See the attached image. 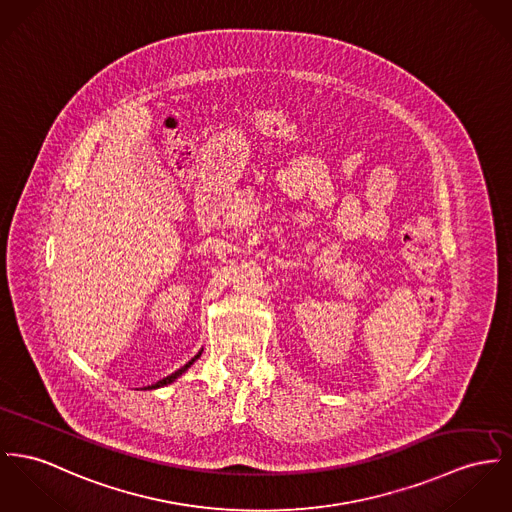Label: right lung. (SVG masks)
<instances>
[{
  "label": "right lung",
  "mask_w": 512,
  "mask_h": 512,
  "mask_svg": "<svg viewBox=\"0 0 512 512\" xmlns=\"http://www.w3.org/2000/svg\"><path fill=\"white\" fill-rule=\"evenodd\" d=\"M198 356H200V353H198L197 356H195V358H191V360H189V362H187V364H185V366H183V368H179V370H177V372H173V374H171V376H167V378H163V380H159V382H156V384H152V386H148V388H150V390H152V388H159V386H165V384H171V382H173V380H175V378H177V376H181V374H183V372H185V370H187V368H189V366H191V364H193V362H195V360H197Z\"/></svg>",
  "instance_id": "1"
}]
</instances>
